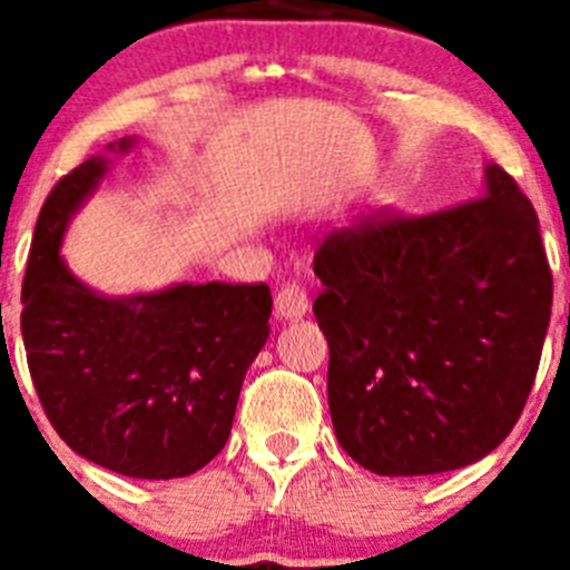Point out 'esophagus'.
Masks as SVG:
<instances>
[{"label": "esophagus", "instance_id": "esophagus-1", "mask_svg": "<svg viewBox=\"0 0 570 570\" xmlns=\"http://www.w3.org/2000/svg\"><path fill=\"white\" fill-rule=\"evenodd\" d=\"M274 311L279 320H302V316L308 314V296L302 291V285L296 282H288V285H282L279 294L274 299Z\"/></svg>", "mask_w": 570, "mask_h": 570}]
</instances>
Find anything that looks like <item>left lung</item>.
<instances>
[{
  "instance_id": "obj_1",
  "label": "left lung",
  "mask_w": 570,
  "mask_h": 570,
  "mask_svg": "<svg viewBox=\"0 0 570 570\" xmlns=\"http://www.w3.org/2000/svg\"><path fill=\"white\" fill-rule=\"evenodd\" d=\"M340 445L380 476L482 460L520 420L551 322L540 219L500 165L480 199L331 234L314 256Z\"/></svg>"
}]
</instances>
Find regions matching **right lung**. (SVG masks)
<instances>
[{"mask_svg": "<svg viewBox=\"0 0 570 570\" xmlns=\"http://www.w3.org/2000/svg\"><path fill=\"white\" fill-rule=\"evenodd\" d=\"M136 136L108 145L128 154ZM110 168L90 156L39 210L22 285L30 380L79 456L134 480H176L225 448L250 362L271 334L268 285L176 282L108 296L70 274L62 239Z\"/></svg>", "mask_w": 570, "mask_h": 570, "instance_id": "right-lung-1", "label": "right lung"}]
</instances>
